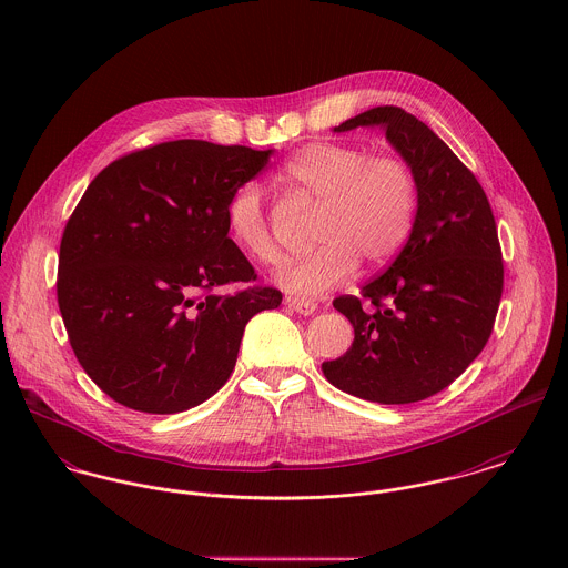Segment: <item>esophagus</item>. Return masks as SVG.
Instances as JSON below:
<instances>
[{"mask_svg": "<svg viewBox=\"0 0 568 568\" xmlns=\"http://www.w3.org/2000/svg\"><path fill=\"white\" fill-rule=\"evenodd\" d=\"M288 308H293L295 313L300 315H313L317 311V304L315 302H308V300H297V297H288L286 300Z\"/></svg>", "mask_w": 568, "mask_h": 568, "instance_id": "esophagus-1", "label": "esophagus"}]
</instances>
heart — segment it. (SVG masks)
Wrapping results in <instances>:
<instances>
[{
  "label": "heart",
  "mask_w": 568,
  "mask_h": 568,
  "mask_svg": "<svg viewBox=\"0 0 568 568\" xmlns=\"http://www.w3.org/2000/svg\"><path fill=\"white\" fill-rule=\"evenodd\" d=\"M280 181L322 201L313 253L286 262L277 284L297 297H322L345 284L358 260L389 262L406 243L415 210L417 179L398 155H369L352 144L313 142L280 168ZM227 230L244 253L262 264L282 257L262 187L253 181L227 201Z\"/></svg>",
  "instance_id": "b5f03b06"
}]
</instances>
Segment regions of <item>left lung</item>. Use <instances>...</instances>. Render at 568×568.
<instances>
[{"instance_id":"8db88e82","label":"left lung","mask_w":568,"mask_h":568,"mask_svg":"<svg viewBox=\"0 0 568 568\" xmlns=\"http://www.w3.org/2000/svg\"><path fill=\"white\" fill-rule=\"evenodd\" d=\"M383 126L417 179L410 236L359 297L332 304L354 327L352 347L325 361L341 392L381 405L426 400L481 354L503 295V255L477 176L415 115L387 104L334 126Z\"/></svg>"}]
</instances>
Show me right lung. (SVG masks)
I'll return each instance as SVG.
<instances>
[{"label":"right lung","mask_w":568,"mask_h":568,"mask_svg":"<svg viewBox=\"0 0 568 568\" xmlns=\"http://www.w3.org/2000/svg\"><path fill=\"white\" fill-rule=\"evenodd\" d=\"M271 151L163 142L109 163L59 253L57 297L87 376L115 403L168 415L232 376L244 325L282 304L230 239L227 201ZM248 290L221 296L225 283Z\"/></svg>","instance_id":"add662e5"}]
</instances>
